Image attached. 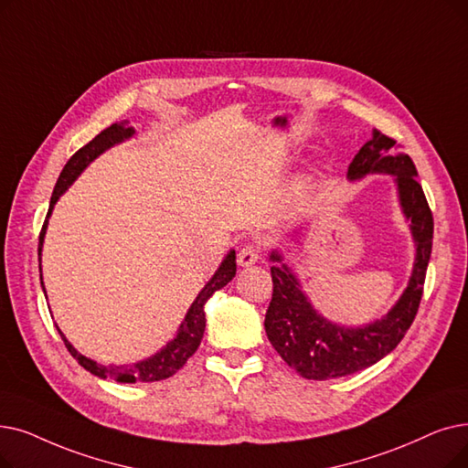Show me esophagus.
Wrapping results in <instances>:
<instances>
[{
  "mask_svg": "<svg viewBox=\"0 0 468 468\" xmlns=\"http://www.w3.org/2000/svg\"><path fill=\"white\" fill-rule=\"evenodd\" d=\"M258 260H260V250H258V247H254V245L242 247V249L239 250V254H237V261H239V266H242V268L254 266V263H256Z\"/></svg>",
  "mask_w": 468,
  "mask_h": 468,
  "instance_id": "obj_1",
  "label": "esophagus"
}]
</instances>
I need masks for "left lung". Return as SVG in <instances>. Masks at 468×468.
<instances>
[{
    "label": "left lung",
    "mask_w": 468,
    "mask_h": 468,
    "mask_svg": "<svg viewBox=\"0 0 468 468\" xmlns=\"http://www.w3.org/2000/svg\"><path fill=\"white\" fill-rule=\"evenodd\" d=\"M375 174L392 176L399 208L410 221L415 245L408 287L382 317L356 327L327 319L302 289L281 249H273L270 254L273 296L263 327L277 354L303 378L327 380L371 367L398 346L417 315L432 252V212L410 154L398 151L396 141L377 130L350 162L346 177L359 181Z\"/></svg>",
    "instance_id": "left-lung-1"
}]
</instances>
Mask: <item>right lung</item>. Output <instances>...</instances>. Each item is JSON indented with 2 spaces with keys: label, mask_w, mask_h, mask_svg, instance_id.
I'll use <instances>...</instances> for the list:
<instances>
[{
  "label": "right lung",
  "mask_w": 468,
  "mask_h": 468,
  "mask_svg": "<svg viewBox=\"0 0 468 468\" xmlns=\"http://www.w3.org/2000/svg\"><path fill=\"white\" fill-rule=\"evenodd\" d=\"M133 133H135V130L130 126L128 120L116 122V124L109 126L107 130H103L99 135H95L88 145H84L82 149L76 151L65 165L63 172H60L57 184H55V189H53L51 202H49L48 218L44 221L42 233H39V247H37L39 281H42L44 294H46V287H44V277H42V249H44V237H46V231H48V223H49V218H51V212L57 205V200L74 184V181L80 177V174H82L97 156H101L111 147L122 144V141L133 137ZM235 258H237L235 250L231 249L226 254V258L221 260L219 268L216 270L212 279L197 294V298L191 303V308L187 310L184 321H181V324L177 327L176 336L166 342V346H162L156 354H153L147 359H141L133 365H103V363H97V361L80 354L58 327H57V331H58L60 338H63L69 352L72 354V357L80 365H82L86 371H90L95 377L114 378L118 382H154V380L168 378L174 373H177L181 367H184L186 361L197 352L198 344L202 340V335H205V327H207V314H205L207 302L212 298V294L216 291L226 287V284L235 277V271H237Z\"/></svg>",
  "instance_id": "add662e5"
}]
</instances>
